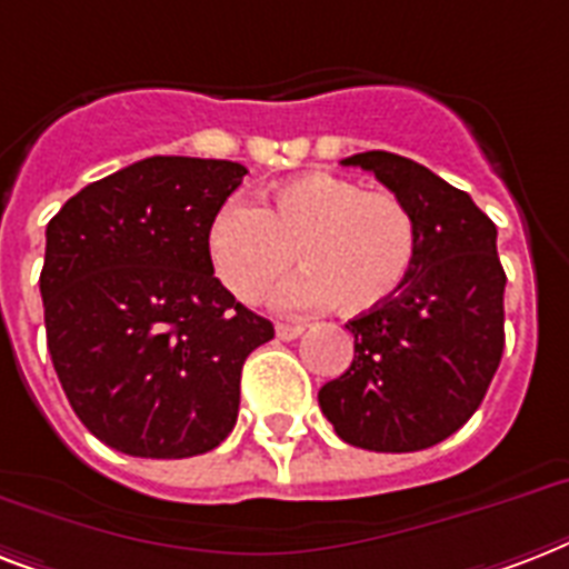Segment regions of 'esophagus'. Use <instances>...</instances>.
<instances>
[{"label": "esophagus", "mask_w": 569, "mask_h": 569, "mask_svg": "<svg viewBox=\"0 0 569 569\" xmlns=\"http://www.w3.org/2000/svg\"><path fill=\"white\" fill-rule=\"evenodd\" d=\"M277 339L280 341H292L298 339L300 332H303V325H289V321H277Z\"/></svg>", "instance_id": "esophagus-1"}]
</instances>
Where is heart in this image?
I'll return each instance as SVG.
<instances>
[{
	"instance_id": "obj_1",
	"label": "heart",
	"mask_w": 569,
	"mask_h": 569,
	"mask_svg": "<svg viewBox=\"0 0 569 569\" xmlns=\"http://www.w3.org/2000/svg\"><path fill=\"white\" fill-rule=\"evenodd\" d=\"M207 260L219 283L242 303H262L298 266L289 292L298 307L362 316L389 303L415 266L412 210L386 189L332 172L283 180L253 207L230 198L207 224Z\"/></svg>"
}]
</instances>
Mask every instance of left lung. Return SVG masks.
<instances>
[{"label": "left lung", "instance_id": "1", "mask_svg": "<svg viewBox=\"0 0 569 569\" xmlns=\"http://www.w3.org/2000/svg\"><path fill=\"white\" fill-rule=\"evenodd\" d=\"M389 187L418 228L403 289L348 321L353 362L318 391L341 441L373 452L427 450L479 409L500 368L506 271L497 228L473 198L391 151L341 160Z\"/></svg>", "mask_w": 569, "mask_h": 569}]
</instances>
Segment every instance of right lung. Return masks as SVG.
Here are the masks:
<instances>
[{
	"instance_id": "obj_1",
	"label": "right lung",
	"mask_w": 569,
	"mask_h": 569,
	"mask_svg": "<svg viewBox=\"0 0 569 569\" xmlns=\"http://www.w3.org/2000/svg\"><path fill=\"white\" fill-rule=\"evenodd\" d=\"M242 163L146 157L72 196L46 228V345L72 412L137 459L219 447L242 365L274 327L212 277L207 224Z\"/></svg>"
}]
</instances>
